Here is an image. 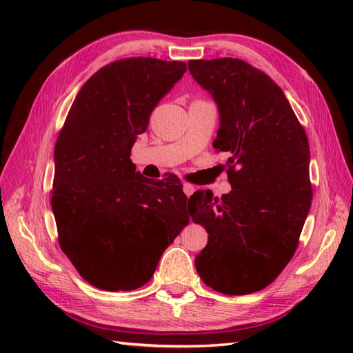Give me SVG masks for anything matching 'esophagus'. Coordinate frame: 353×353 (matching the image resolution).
I'll use <instances>...</instances> for the list:
<instances>
[{"instance_id": "obj_1", "label": "esophagus", "mask_w": 353, "mask_h": 353, "mask_svg": "<svg viewBox=\"0 0 353 353\" xmlns=\"http://www.w3.org/2000/svg\"><path fill=\"white\" fill-rule=\"evenodd\" d=\"M194 191H196V188H194V185H191V183H183V192L186 194V196H191V194L194 192Z\"/></svg>"}]
</instances>
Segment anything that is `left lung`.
<instances>
[{
  "label": "left lung",
  "mask_w": 353,
  "mask_h": 353,
  "mask_svg": "<svg viewBox=\"0 0 353 353\" xmlns=\"http://www.w3.org/2000/svg\"><path fill=\"white\" fill-rule=\"evenodd\" d=\"M190 72L220 114L214 148L230 154L232 186L190 197V215L208 244L196 268L208 287L228 296L259 291L294 254L310 212V144L282 89L239 59L190 61Z\"/></svg>",
  "instance_id": "8db88e82"
}]
</instances>
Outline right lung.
I'll return each mask as SVG.
<instances>
[{"label": "right lung", "instance_id": "add662e5", "mask_svg": "<svg viewBox=\"0 0 353 353\" xmlns=\"http://www.w3.org/2000/svg\"><path fill=\"white\" fill-rule=\"evenodd\" d=\"M185 72V62L153 57L103 66L81 86L59 133L51 197L59 244L100 290L147 283L190 223L181 181L152 182L130 161L153 109Z\"/></svg>", "mask_w": 353, "mask_h": 353}]
</instances>
